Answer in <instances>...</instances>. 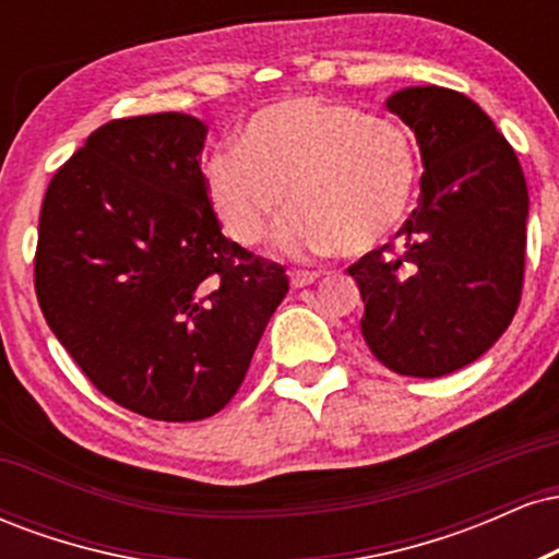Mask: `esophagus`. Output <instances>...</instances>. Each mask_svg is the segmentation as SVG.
<instances>
[{
    "instance_id": "obj_1",
    "label": "esophagus",
    "mask_w": 559,
    "mask_h": 559,
    "mask_svg": "<svg viewBox=\"0 0 559 559\" xmlns=\"http://www.w3.org/2000/svg\"><path fill=\"white\" fill-rule=\"evenodd\" d=\"M288 278H292L294 288H305V286L316 284V281L320 278V273H316V271H292V273H288Z\"/></svg>"
}]
</instances>
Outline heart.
I'll use <instances>...</instances> for the list:
<instances>
[{
	"instance_id": "heart-1",
	"label": "heart",
	"mask_w": 559,
	"mask_h": 559,
	"mask_svg": "<svg viewBox=\"0 0 559 559\" xmlns=\"http://www.w3.org/2000/svg\"><path fill=\"white\" fill-rule=\"evenodd\" d=\"M415 141L400 123L344 102L297 96L265 107L202 165L204 194L226 234L258 247L281 226L292 254H362L407 215L418 191Z\"/></svg>"
}]
</instances>
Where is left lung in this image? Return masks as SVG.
<instances>
[{
	"instance_id": "8db88e82",
	"label": "left lung",
	"mask_w": 559,
	"mask_h": 559,
	"mask_svg": "<svg viewBox=\"0 0 559 559\" xmlns=\"http://www.w3.org/2000/svg\"><path fill=\"white\" fill-rule=\"evenodd\" d=\"M386 107L418 139L420 202L394 241L346 273L376 360L439 378L478 360L521 305L528 186L510 141L465 94L413 86Z\"/></svg>"
}]
</instances>
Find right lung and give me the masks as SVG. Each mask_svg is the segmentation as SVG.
Returning <instances> with one entry per match:
<instances>
[{
    "instance_id": "1",
    "label": "right lung",
    "mask_w": 559,
    "mask_h": 559,
    "mask_svg": "<svg viewBox=\"0 0 559 559\" xmlns=\"http://www.w3.org/2000/svg\"><path fill=\"white\" fill-rule=\"evenodd\" d=\"M207 126L181 112L96 128L38 215L36 299L107 400L152 420L221 413L288 292L223 236L202 183Z\"/></svg>"
}]
</instances>
